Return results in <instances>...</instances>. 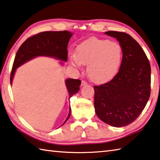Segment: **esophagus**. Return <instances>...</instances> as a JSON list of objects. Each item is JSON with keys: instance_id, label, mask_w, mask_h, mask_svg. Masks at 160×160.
I'll return each instance as SVG.
<instances>
[{"instance_id": "obj_1", "label": "esophagus", "mask_w": 160, "mask_h": 160, "mask_svg": "<svg viewBox=\"0 0 160 160\" xmlns=\"http://www.w3.org/2000/svg\"><path fill=\"white\" fill-rule=\"evenodd\" d=\"M88 85V82H86L85 80H82V82H81V85L82 86H85Z\"/></svg>"}]
</instances>
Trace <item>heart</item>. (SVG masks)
<instances>
[{
    "instance_id": "heart-1",
    "label": "heart",
    "mask_w": 160,
    "mask_h": 160,
    "mask_svg": "<svg viewBox=\"0 0 160 160\" xmlns=\"http://www.w3.org/2000/svg\"><path fill=\"white\" fill-rule=\"evenodd\" d=\"M72 65L88 66V76L95 83H104L118 73L123 58L122 46L118 42L106 39L91 38L76 48V54H71Z\"/></svg>"
}]
</instances>
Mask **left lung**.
I'll return each mask as SVG.
<instances>
[{
  "mask_svg": "<svg viewBox=\"0 0 160 160\" xmlns=\"http://www.w3.org/2000/svg\"><path fill=\"white\" fill-rule=\"evenodd\" d=\"M122 48L120 70L108 82L94 86L95 112L100 120L121 127L132 123L143 111L150 95L148 59L135 39L124 32L106 31Z\"/></svg>",
  "mask_w": 160,
  "mask_h": 160,
  "instance_id": "1",
  "label": "left lung"
}]
</instances>
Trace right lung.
Instances as JSON below:
<instances>
[{
	"mask_svg": "<svg viewBox=\"0 0 160 160\" xmlns=\"http://www.w3.org/2000/svg\"><path fill=\"white\" fill-rule=\"evenodd\" d=\"M72 35V33L67 31H45L34 35L26 40L20 46L14 58L10 75V84H12L16 69L36 57L47 56L66 62L68 59V44ZM65 82L70 98L79 91L81 81L69 78ZM71 113L70 107L68 117L63 124L68 120Z\"/></svg>",
	"mask_w": 160,
	"mask_h": 160,
	"instance_id": "1",
	"label": "right lung"
}]
</instances>
